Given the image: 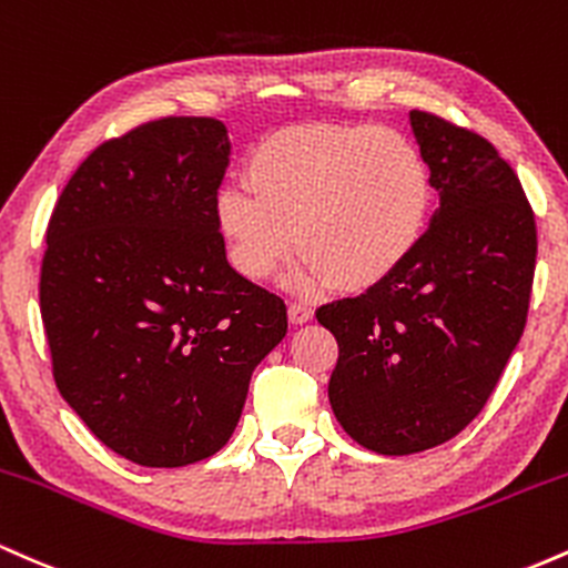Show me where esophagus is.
<instances>
[{
  "label": "esophagus",
  "mask_w": 568,
  "mask_h": 568,
  "mask_svg": "<svg viewBox=\"0 0 568 568\" xmlns=\"http://www.w3.org/2000/svg\"><path fill=\"white\" fill-rule=\"evenodd\" d=\"M314 318V308L305 303H290V322L292 324H305Z\"/></svg>",
  "instance_id": "esophagus-1"
}]
</instances>
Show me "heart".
I'll use <instances>...</instances> for the list:
<instances>
[{
  "label": "heart",
  "mask_w": 568,
  "mask_h": 568,
  "mask_svg": "<svg viewBox=\"0 0 568 568\" xmlns=\"http://www.w3.org/2000/svg\"><path fill=\"white\" fill-rule=\"evenodd\" d=\"M244 176L214 199L231 265L263 282L297 244L295 292L386 282L422 244L435 193L416 142L375 125H290L254 146Z\"/></svg>",
  "instance_id": "heart-1"
}]
</instances>
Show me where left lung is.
<instances>
[{"label": "left lung", "mask_w": 568, "mask_h": 568, "mask_svg": "<svg viewBox=\"0 0 568 568\" xmlns=\"http://www.w3.org/2000/svg\"><path fill=\"white\" fill-rule=\"evenodd\" d=\"M439 209L422 244L365 295L316 311L337 341L329 405L346 435L384 456L456 437L524 335L537 225L520 180L488 139L413 110Z\"/></svg>", "instance_id": "obj_1"}]
</instances>
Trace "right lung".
I'll list each match as a JSON object with an SVG mask.
<instances>
[{"label":"right lung","mask_w":568,"mask_h":568,"mask_svg":"<svg viewBox=\"0 0 568 568\" xmlns=\"http://www.w3.org/2000/svg\"><path fill=\"white\" fill-rule=\"evenodd\" d=\"M227 163L220 120H152L95 146L48 222L40 311L55 386L142 467L214 456L286 335L284 301L233 271L214 225Z\"/></svg>","instance_id":"obj_1"}]
</instances>
